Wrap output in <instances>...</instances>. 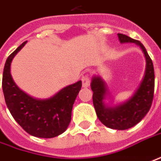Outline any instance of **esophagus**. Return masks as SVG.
Wrapping results in <instances>:
<instances>
[{
    "instance_id": "1",
    "label": "esophagus",
    "mask_w": 161,
    "mask_h": 161,
    "mask_svg": "<svg viewBox=\"0 0 161 161\" xmlns=\"http://www.w3.org/2000/svg\"><path fill=\"white\" fill-rule=\"evenodd\" d=\"M82 85L83 87H88L90 86V76L89 75H85L82 76Z\"/></svg>"
}]
</instances>
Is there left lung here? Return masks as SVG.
Segmentation results:
<instances>
[{
    "instance_id": "1",
    "label": "left lung",
    "mask_w": 161,
    "mask_h": 161,
    "mask_svg": "<svg viewBox=\"0 0 161 161\" xmlns=\"http://www.w3.org/2000/svg\"><path fill=\"white\" fill-rule=\"evenodd\" d=\"M121 43H135L143 51L146 58V68L139 87L127 101L114 106L107 105L104 100L108 95L105 83L100 75H94L91 81L93 103L96 115L106 127L115 130H127L141 122L150 111L155 86V75L152 60L141 41L118 33Z\"/></svg>"
}]
</instances>
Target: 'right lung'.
<instances>
[{
	"label": "right lung",
	"instance_id": "obj_1",
	"mask_svg": "<svg viewBox=\"0 0 161 161\" xmlns=\"http://www.w3.org/2000/svg\"><path fill=\"white\" fill-rule=\"evenodd\" d=\"M27 43L23 42L6 60L3 75V91L7 107L14 120L29 134L54 138L67 129L82 81L67 86L47 99H36L18 87L11 75V61Z\"/></svg>",
	"mask_w": 161,
	"mask_h": 161
}]
</instances>
